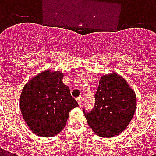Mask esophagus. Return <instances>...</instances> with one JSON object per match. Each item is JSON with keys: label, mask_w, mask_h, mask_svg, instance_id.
Masks as SVG:
<instances>
[{"label": "esophagus", "mask_w": 156, "mask_h": 156, "mask_svg": "<svg viewBox=\"0 0 156 156\" xmlns=\"http://www.w3.org/2000/svg\"><path fill=\"white\" fill-rule=\"evenodd\" d=\"M77 101H78V105L81 107L82 105H83V98H82V97H78V98H77Z\"/></svg>", "instance_id": "esophagus-1"}]
</instances>
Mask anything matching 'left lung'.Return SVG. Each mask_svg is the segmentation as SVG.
I'll return each instance as SVG.
<instances>
[{
	"label": "left lung",
	"mask_w": 156,
	"mask_h": 156,
	"mask_svg": "<svg viewBox=\"0 0 156 156\" xmlns=\"http://www.w3.org/2000/svg\"><path fill=\"white\" fill-rule=\"evenodd\" d=\"M95 105L84 114L88 125L100 137H113L126 129L136 109V95L116 73L104 75L94 95Z\"/></svg>",
	"instance_id": "left-lung-1"
}]
</instances>
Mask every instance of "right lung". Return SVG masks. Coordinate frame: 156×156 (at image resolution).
<instances>
[{
  "mask_svg": "<svg viewBox=\"0 0 156 156\" xmlns=\"http://www.w3.org/2000/svg\"><path fill=\"white\" fill-rule=\"evenodd\" d=\"M63 73L48 69L27 83L20 97L22 117L38 136L51 137L61 132L69 114L78 104L62 83Z\"/></svg>",
  "mask_w": 156,
  "mask_h": 156,
  "instance_id": "right-lung-1",
  "label": "right lung"
}]
</instances>
